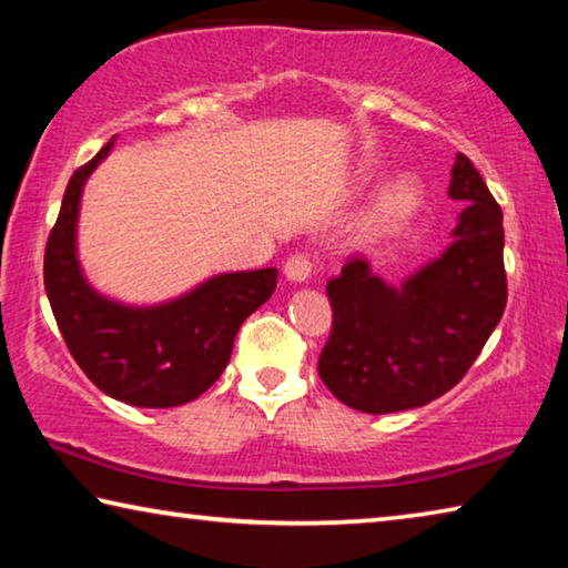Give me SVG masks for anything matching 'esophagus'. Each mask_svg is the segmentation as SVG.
I'll list each match as a JSON object with an SVG mask.
<instances>
[{
    "label": "esophagus",
    "mask_w": 568,
    "mask_h": 568,
    "mask_svg": "<svg viewBox=\"0 0 568 568\" xmlns=\"http://www.w3.org/2000/svg\"><path fill=\"white\" fill-rule=\"evenodd\" d=\"M283 273H285L287 281L305 283L307 277H311V273H313L311 257H307L305 253H295L293 257H287V263L283 265Z\"/></svg>",
    "instance_id": "34e87169"
}]
</instances>
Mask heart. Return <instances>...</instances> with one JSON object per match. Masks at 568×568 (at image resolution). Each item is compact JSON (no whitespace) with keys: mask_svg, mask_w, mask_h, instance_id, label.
<instances>
[{"mask_svg":"<svg viewBox=\"0 0 568 568\" xmlns=\"http://www.w3.org/2000/svg\"><path fill=\"white\" fill-rule=\"evenodd\" d=\"M358 175L363 180L381 175V160L365 158L358 168ZM423 200H426L423 182L416 175H398L378 192L376 203H373L368 217H365V230L378 237L398 233L400 227H406L420 213Z\"/></svg>","mask_w":568,"mask_h":568,"instance_id":"1","label":"heart"}]
</instances>
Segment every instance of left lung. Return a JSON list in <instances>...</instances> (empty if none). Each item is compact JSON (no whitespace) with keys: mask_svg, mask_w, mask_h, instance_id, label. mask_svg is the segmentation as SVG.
<instances>
[{"mask_svg":"<svg viewBox=\"0 0 568 568\" xmlns=\"http://www.w3.org/2000/svg\"><path fill=\"white\" fill-rule=\"evenodd\" d=\"M448 195L466 203L450 245L400 287L358 257L325 287L333 331L318 373L345 406L363 413L426 406L466 376L501 321L504 213L460 152Z\"/></svg>","mask_w":568,"mask_h":568,"instance_id":"obj_1","label":"left lung"}]
</instances>
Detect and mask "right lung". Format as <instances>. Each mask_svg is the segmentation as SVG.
<instances>
[{
  "label": "right lung",
  "mask_w": 568,
  "mask_h": 568,
  "mask_svg": "<svg viewBox=\"0 0 568 568\" xmlns=\"http://www.w3.org/2000/svg\"><path fill=\"white\" fill-rule=\"evenodd\" d=\"M112 145L70 178L47 240L44 291L67 348L94 386L138 408H175L220 378L240 325L273 295L277 271L220 273L158 305H124L94 291L77 257V220L84 182Z\"/></svg>",
  "instance_id": "add662e5"
}]
</instances>
